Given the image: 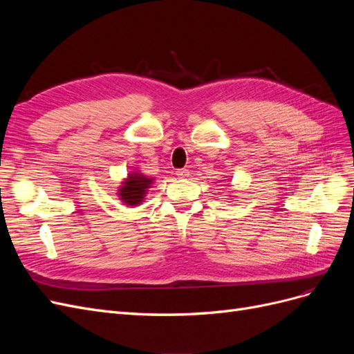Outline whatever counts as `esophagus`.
Masks as SVG:
<instances>
[{"label":"esophagus","instance_id":"esophagus-1","mask_svg":"<svg viewBox=\"0 0 354 354\" xmlns=\"http://www.w3.org/2000/svg\"><path fill=\"white\" fill-rule=\"evenodd\" d=\"M177 177L178 178H187L189 177V169H177Z\"/></svg>","mask_w":354,"mask_h":354}]
</instances>
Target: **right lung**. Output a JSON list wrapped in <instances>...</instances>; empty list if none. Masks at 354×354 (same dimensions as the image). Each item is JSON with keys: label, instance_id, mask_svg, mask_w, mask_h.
<instances>
[{"label": "right lung", "instance_id": "obj_1", "mask_svg": "<svg viewBox=\"0 0 354 354\" xmlns=\"http://www.w3.org/2000/svg\"><path fill=\"white\" fill-rule=\"evenodd\" d=\"M153 178L146 177L138 171H131L118 189V196L128 207H137L145 201L146 192L151 187Z\"/></svg>", "mask_w": 354, "mask_h": 354}]
</instances>
